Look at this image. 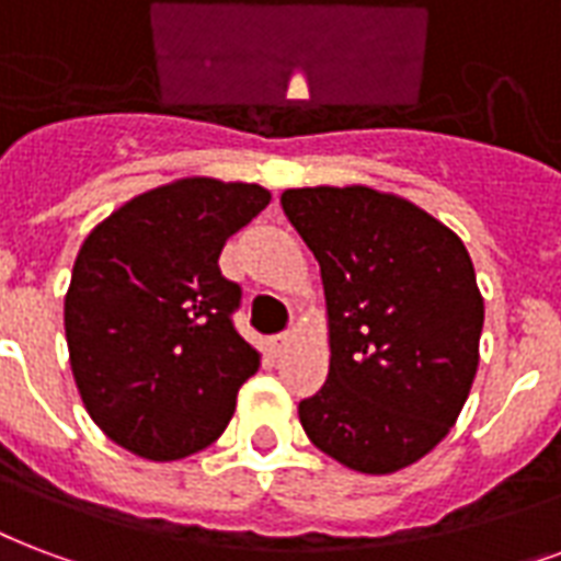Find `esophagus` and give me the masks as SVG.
I'll return each mask as SVG.
<instances>
[{"mask_svg":"<svg viewBox=\"0 0 561 561\" xmlns=\"http://www.w3.org/2000/svg\"><path fill=\"white\" fill-rule=\"evenodd\" d=\"M289 340H293L289 334H275L272 340H268V345H272V352H277V355H280L286 345H289Z\"/></svg>","mask_w":561,"mask_h":561,"instance_id":"1","label":"esophagus"}]
</instances>
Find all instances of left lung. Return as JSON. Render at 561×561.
I'll return each mask as SVG.
<instances>
[{
    "label": "left lung",
    "mask_w": 561,
    "mask_h": 561,
    "mask_svg": "<svg viewBox=\"0 0 561 561\" xmlns=\"http://www.w3.org/2000/svg\"><path fill=\"white\" fill-rule=\"evenodd\" d=\"M280 204L325 286L328 381L298 405L301 425L348 470L396 473L449 435L473 387V260L444 221L369 185L286 188Z\"/></svg>",
    "instance_id": "obj_1"
}]
</instances>
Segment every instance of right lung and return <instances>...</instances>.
<instances>
[{
  "label": "right lung",
  "mask_w": 561,
  "mask_h": 561,
  "mask_svg": "<svg viewBox=\"0 0 561 561\" xmlns=\"http://www.w3.org/2000/svg\"><path fill=\"white\" fill-rule=\"evenodd\" d=\"M268 201L256 183L183 176L88 233L65 334L82 405L108 440L147 461H176L221 437L260 352L230 322L242 289L218 256Z\"/></svg>",
  "instance_id": "obj_1"
}]
</instances>
